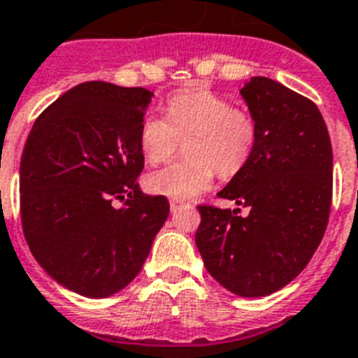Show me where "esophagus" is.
<instances>
[{
  "label": "esophagus",
  "mask_w": 358,
  "mask_h": 358,
  "mask_svg": "<svg viewBox=\"0 0 358 358\" xmlns=\"http://www.w3.org/2000/svg\"><path fill=\"white\" fill-rule=\"evenodd\" d=\"M182 206H185V203H182V201H177V199L170 201V210H172V212H177V210L182 208Z\"/></svg>",
  "instance_id": "esophagus-1"
}]
</instances>
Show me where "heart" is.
<instances>
[{
    "mask_svg": "<svg viewBox=\"0 0 358 358\" xmlns=\"http://www.w3.org/2000/svg\"><path fill=\"white\" fill-rule=\"evenodd\" d=\"M257 127L246 110L235 108L206 88H190L168 99L166 117L150 114L139 128L141 152L152 164L164 163L185 143L188 157L145 177L154 195L190 199L208 190L217 173L231 177L248 163Z\"/></svg>",
    "mask_w": 358,
    "mask_h": 358,
    "instance_id": "1",
    "label": "heart"
}]
</instances>
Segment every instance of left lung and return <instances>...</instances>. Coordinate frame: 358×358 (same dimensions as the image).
I'll use <instances>...</instances> for the list:
<instances>
[{
  "instance_id": "8db88e82",
  "label": "left lung",
  "mask_w": 358,
  "mask_h": 358,
  "mask_svg": "<svg viewBox=\"0 0 358 358\" xmlns=\"http://www.w3.org/2000/svg\"><path fill=\"white\" fill-rule=\"evenodd\" d=\"M257 127L248 163L219 192L248 208L197 206L204 266L228 292L266 297L301 273L328 226L333 152L322 114L308 97L270 78L241 88Z\"/></svg>"
}]
</instances>
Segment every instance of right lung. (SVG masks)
Masks as SVG:
<instances>
[{
  "instance_id": "add662e5",
  "label": "right lung",
  "mask_w": 358,
  "mask_h": 358,
  "mask_svg": "<svg viewBox=\"0 0 358 358\" xmlns=\"http://www.w3.org/2000/svg\"><path fill=\"white\" fill-rule=\"evenodd\" d=\"M152 96L87 81L54 101L27 137L20 164L27 244L52 279L83 297H110L132 282L170 213L164 195L143 194L136 182Z\"/></svg>"
}]
</instances>
